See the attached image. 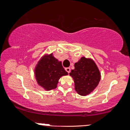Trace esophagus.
<instances>
[{
    "instance_id": "34e87169",
    "label": "esophagus",
    "mask_w": 130,
    "mask_h": 130,
    "mask_svg": "<svg viewBox=\"0 0 130 130\" xmlns=\"http://www.w3.org/2000/svg\"><path fill=\"white\" fill-rule=\"evenodd\" d=\"M65 70H66V71H67L68 73H69L70 72V68H67L65 69Z\"/></svg>"
}]
</instances>
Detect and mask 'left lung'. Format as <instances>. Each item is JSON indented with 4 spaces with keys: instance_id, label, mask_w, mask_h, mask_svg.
<instances>
[{
    "instance_id": "1",
    "label": "left lung",
    "mask_w": 130,
    "mask_h": 130,
    "mask_svg": "<svg viewBox=\"0 0 130 130\" xmlns=\"http://www.w3.org/2000/svg\"><path fill=\"white\" fill-rule=\"evenodd\" d=\"M69 75L73 79L75 91L84 96L93 91L101 78L100 72L94 61L85 57L74 63V69Z\"/></svg>"
}]
</instances>
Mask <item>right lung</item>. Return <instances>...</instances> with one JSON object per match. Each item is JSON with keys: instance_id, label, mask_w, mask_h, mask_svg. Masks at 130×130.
<instances>
[{"instance_id": "right-lung-1", "label": "right lung", "mask_w": 130, "mask_h": 130, "mask_svg": "<svg viewBox=\"0 0 130 130\" xmlns=\"http://www.w3.org/2000/svg\"><path fill=\"white\" fill-rule=\"evenodd\" d=\"M68 74L61 61L55 58L53 53L44 55L34 69V75L37 83L47 91L56 88L59 79Z\"/></svg>"}]
</instances>
